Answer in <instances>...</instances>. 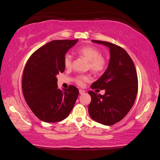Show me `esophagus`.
I'll return each mask as SVG.
<instances>
[{
  "label": "esophagus",
  "mask_w": 160,
  "mask_h": 160,
  "mask_svg": "<svg viewBox=\"0 0 160 160\" xmlns=\"http://www.w3.org/2000/svg\"><path fill=\"white\" fill-rule=\"evenodd\" d=\"M85 92V90H79V93H80V94H84Z\"/></svg>",
  "instance_id": "esophagus-1"
}]
</instances>
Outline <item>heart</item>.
<instances>
[{"label":"heart","mask_w":160,"mask_h":160,"mask_svg":"<svg viewBox=\"0 0 160 160\" xmlns=\"http://www.w3.org/2000/svg\"><path fill=\"white\" fill-rule=\"evenodd\" d=\"M78 53L82 56L89 61L90 68L95 73H100L104 71L107 66V61L101 56V52L98 48L93 46H85L78 50ZM72 57L69 53L66 54L64 57V66L67 68L72 66ZM76 82L79 85H82L85 82L90 80V77L88 75H80L76 78Z\"/></svg>","instance_id":"heart-1"}]
</instances>
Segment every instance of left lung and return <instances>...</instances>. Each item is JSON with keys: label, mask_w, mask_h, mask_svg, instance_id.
<instances>
[{"label": "left lung", "mask_w": 160, "mask_h": 160, "mask_svg": "<svg viewBox=\"0 0 160 160\" xmlns=\"http://www.w3.org/2000/svg\"><path fill=\"white\" fill-rule=\"evenodd\" d=\"M109 48V65L92 89L105 90L104 95L89 91L90 117L103 125L112 126L125 117L133 105L138 93V76L133 61L128 53L112 43L92 40Z\"/></svg>", "instance_id": "left-lung-1"}]
</instances>
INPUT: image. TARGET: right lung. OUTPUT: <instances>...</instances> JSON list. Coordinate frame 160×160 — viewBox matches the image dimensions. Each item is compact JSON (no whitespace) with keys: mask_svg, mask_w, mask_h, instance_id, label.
I'll return each instance as SVG.
<instances>
[{"mask_svg":"<svg viewBox=\"0 0 160 160\" xmlns=\"http://www.w3.org/2000/svg\"><path fill=\"white\" fill-rule=\"evenodd\" d=\"M75 40H54L32 54L23 71L22 88L27 104L40 120L58 122L67 118L78 99L79 91L73 85L58 88L56 75L65 70L64 57Z\"/></svg>","mask_w":160,"mask_h":160,"instance_id":"right-lung-1","label":"right lung"}]
</instances>
